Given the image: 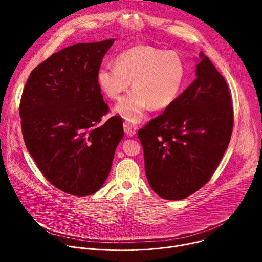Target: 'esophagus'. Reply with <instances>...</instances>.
Returning <instances> with one entry per match:
<instances>
[{
    "mask_svg": "<svg viewBox=\"0 0 262 262\" xmlns=\"http://www.w3.org/2000/svg\"><path fill=\"white\" fill-rule=\"evenodd\" d=\"M123 128H124V132L127 136L129 137H133L136 133H137V129H138V126L137 124L133 123V122H129V121H125L123 123Z\"/></svg>",
    "mask_w": 262,
    "mask_h": 262,
    "instance_id": "34e87169",
    "label": "esophagus"
}]
</instances>
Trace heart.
Instances as JSON below:
<instances>
[{
  "mask_svg": "<svg viewBox=\"0 0 262 262\" xmlns=\"http://www.w3.org/2000/svg\"><path fill=\"white\" fill-rule=\"evenodd\" d=\"M185 65L172 51L137 46L119 54L115 66H101L97 83L112 100H118L133 82L134 91L116 106V112L129 122H138L150 105L161 110L171 105L181 93Z\"/></svg>",
  "mask_w": 262,
  "mask_h": 262,
  "instance_id": "1",
  "label": "heart"
}]
</instances>
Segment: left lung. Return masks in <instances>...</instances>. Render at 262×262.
Here are the masks:
<instances>
[{
	"mask_svg": "<svg viewBox=\"0 0 262 262\" xmlns=\"http://www.w3.org/2000/svg\"><path fill=\"white\" fill-rule=\"evenodd\" d=\"M199 58L194 82L138 130L148 182L168 200L184 199L206 184L233 129L228 85L208 57L201 52Z\"/></svg>",
	"mask_w": 262,
	"mask_h": 262,
	"instance_id": "obj_1",
	"label": "left lung"
}]
</instances>
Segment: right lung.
<instances>
[{
    "instance_id": "add662e5",
    "label": "right lung",
    "mask_w": 262,
    "mask_h": 262,
    "mask_svg": "<svg viewBox=\"0 0 262 262\" xmlns=\"http://www.w3.org/2000/svg\"><path fill=\"white\" fill-rule=\"evenodd\" d=\"M114 39L78 43L53 54L30 73L19 103L26 147L42 175L73 196L97 192L123 138V122L108 112L97 83Z\"/></svg>"
}]
</instances>
